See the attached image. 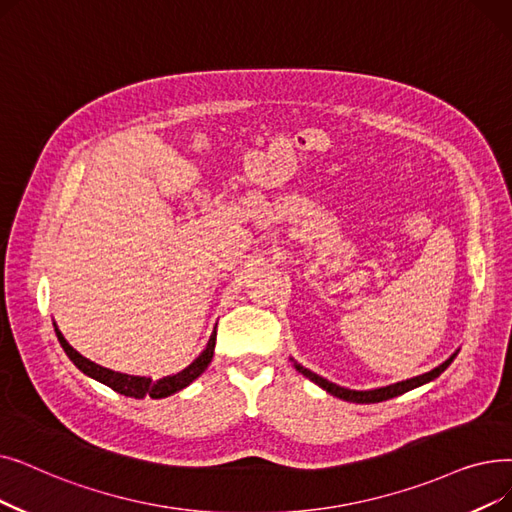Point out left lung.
Instances as JSON below:
<instances>
[{"mask_svg": "<svg viewBox=\"0 0 512 512\" xmlns=\"http://www.w3.org/2000/svg\"><path fill=\"white\" fill-rule=\"evenodd\" d=\"M452 360H454V355H452L450 360H446L441 366H437L435 370H431V372H427V374H420V376H414V379H410V381H402V383H395V385H389V387H383V389H374V391H351V389L339 387V385H335V383H330V381L322 379V376H318L316 372H311V370H307V368H303V366H297V370H299L303 376H307L309 381H314L316 385H320L322 389H326L328 393H332L335 397L345 399V402L376 404V402H385V399L397 397V395H402V393H406V391H410V389H414V387H418V385H425V383L437 379V376L452 364Z\"/></svg>", "mask_w": 512, "mask_h": 512, "instance_id": "8db88e82", "label": "left lung"}]
</instances>
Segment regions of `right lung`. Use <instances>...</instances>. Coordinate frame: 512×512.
<instances>
[{"instance_id":"obj_1","label":"right lung","mask_w":512,"mask_h":512,"mask_svg":"<svg viewBox=\"0 0 512 512\" xmlns=\"http://www.w3.org/2000/svg\"><path fill=\"white\" fill-rule=\"evenodd\" d=\"M56 337L62 345V349L66 351V355L73 360V364L85 372L87 376H92V379L108 385L113 391L117 393H123L127 397H136V399H142L146 395L159 399V397H167L171 393H177L180 389L188 387L194 379H198L205 372V368L209 366L211 358H213V349H215V332L209 339V345L207 349L198 355V358L188 366L184 368L182 372H177L173 376H165V379L161 381H150L146 379V376H131V374H121V372H115V370H108V368H102L94 362H90L87 358H83V355L79 351H75L69 343H66V339L62 337V332L56 328Z\"/></svg>"}]
</instances>
